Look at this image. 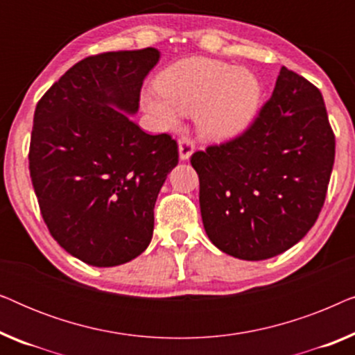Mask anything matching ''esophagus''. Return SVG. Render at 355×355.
Returning a JSON list of instances; mask_svg holds the SVG:
<instances>
[{"label": "esophagus", "instance_id": "esophagus-1", "mask_svg": "<svg viewBox=\"0 0 355 355\" xmlns=\"http://www.w3.org/2000/svg\"><path fill=\"white\" fill-rule=\"evenodd\" d=\"M179 158L182 159V162H187L189 158L192 157L193 150H196V145L189 137H181L179 139Z\"/></svg>", "mask_w": 355, "mask_h": 355}]
</instances>
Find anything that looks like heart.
Returning <instances> with one entry per match:
<instances>
[{
    "label": "heart",
    "instance_id": "b5f03b06",
    "mask_svg": "<svg viewBox=\"0 0 355 355\" xmlns=\"http://www.w3.org/2000/svg\"><path fill=\"white\" fill-rule=\"evenodd\" d=\"M160 95L142 105L159 128L176 129L181 114L197 113V130L213 144L234 140L254 124L261 108V85L254 72L211 58L192 56L159 72Z\"/></svg>",
    "mask_w": 355,
    "mask_h": 355
}]
</instances>
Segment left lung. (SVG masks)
I'll return each instance as SVG.
<instances>
[{"mask_svg": "<svg viewBox=\"0 0 355 355\" xmlns=\"http://www.w3.org/2000/svg\"><path fill=\"white\" fill-rule=\"evenodd\" d=\"M191 163L208 239L241 260H266L315 225L334 163V134L317 87L281 67L271 98L244 134Z\"/></svg>", "mask_w": 355, "mask_h": 355, "instance_id": "obj_1", "label": "left lung"}]
</instances>
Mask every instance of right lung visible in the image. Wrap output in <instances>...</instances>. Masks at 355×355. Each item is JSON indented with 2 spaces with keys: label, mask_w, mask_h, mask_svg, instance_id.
<instances>
[{
  "label": "right lung",
  "mask_w": 355,
  "mask_h": 355,
  "mask_svg": "<svg viewBox=\"0 0 355 355\" xmlns=\"http://www.w3.org/2000/svg\"><path fill=\"white\" fill-rule=\"evenodd\" d=\"M157 48L110 51L71 67L38 101L28 168L50 234L76 259L116 266L147 249L159 189L178 164L168 134L129 116Z\"/></svg>",
  "instance_id": "right-lung-1"
}]
</instances>
